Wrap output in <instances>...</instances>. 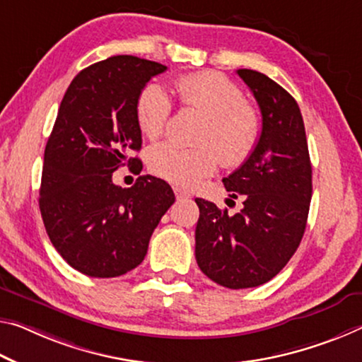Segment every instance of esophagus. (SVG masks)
<instances>
[{"label": "esophagus", "mask_w": 362, "mask_h": 362, "mask_svg": "<svg viewBox=\"0 0 362 362\" xmlns=\"http://www.w3.org/2000/svg\"><path fill=\"white\" fill-rule=\"evenodd\" d=\"M174 193H175L177 199H188V198H192L190 193L185 192V190H182V188H179V187H174Z\"/></svg>", "instance_id": "obj_1"}]
</instances>
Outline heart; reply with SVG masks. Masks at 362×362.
I'll list each match as a JSON object with an SVG mask.
<instances>
[{"mask_svg":"<svg viewBox=\"0 0 362 362\" xmlns=\"http://www.w3.org/2000/svg\"><path fill=\"white\" fill-rule=\"evenodd\" d=\"M172 90L180 105L206 116L198 148L159 143L148 153L154 175L179 187H194L214 174L219 163L238 168L250 159L261 136V119L245 101L243 91L217 72H193L175 78ZM172 100L156 83L146 85L136 100V122L148 139H156L168 127Z\"/></svg>","mask_w":362,"mask_h":362,"instance_id":"b5f03b06","label":"heart"}]
</instances>
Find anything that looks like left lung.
I'll use <instances>...</instances> for the list:
<instances>
[{
	"instance_id": "8db88e82",
	"label": "left lung",
	"mask_w": 362,
	"mask_h": 362,
	"mask_svg": "<svg viewBox=\"0 0 362 362\" xmlns=\"http://www.w3.org/2000/svg\"><path fill=\"white\" fill-rule=\"evenodd\" d=\"M237 74L248 85L262 116L261 136L245 164L223 179L243 209L228 214L197 198L199 219L194 256L212 282L232 290L274 279L295 255L306 228L313 197L305 122L298 103L272 78L251 69Z\"/></svg>"
}]
</instances>
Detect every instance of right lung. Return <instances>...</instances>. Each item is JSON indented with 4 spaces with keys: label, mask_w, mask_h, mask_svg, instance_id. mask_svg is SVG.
<instances>
[{
    "label": "right lung",
    "mask_w": 362,
    "mask_h": 362,
    "mask_svg": "<svg viewBox=\"0 0 362 362\" xmlns=\"http://www.w3.org/2000/svg\"><path fill=\"white\" fill-rule=\"evenodd\" d=\"M164 64L112 56L80 71L66 91L45 148L40 211L51 243L90 277H119L145 259L160 217L175 202L168 182L140 175L114 185L124 164L141 172L136 100Z\"/></svg>",
    "instance_id": "add662e5"
}]
</instances>
